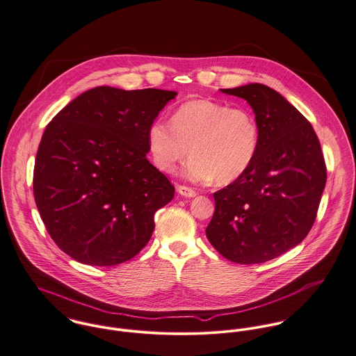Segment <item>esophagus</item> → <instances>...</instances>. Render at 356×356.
<instances>
[{
  "mask_svg": "<svg viewBox=\"0 0 356 356\" xmlns=\"http://www.w3.org/2000/svg\"><path fill=\"white\" fill-rule=\"evenodd\" d=\"M177 191H179L180 195L188 197V198H193V197L197 195V193H195L191 187H187V186H179V187H177Z\"/></svg>",
  "mask_w": 356,
  "mask_h": 356,
  "instance_id": "34e87169",
  "label": "esophagus"
}]
</instances>
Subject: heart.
Listing matches in <instances>:
<instances>
[{"label": "heart", "instance_id": "heart-1", "mask_svg": "<svg viewBox=\"0 0 356 356\" xmlns=\"http://www.w3.org/2000/svg\"><path fill=\"white\" fill-rule=\"evenodd\" d=\"M184 175L194 181L231 183L253 165L260 147L256 115L245 107H231L208 99L180 104L170 121L155 120L148 128L154 163L172 173L187 156Z\"/></svg>", "mask_w": 356, "mask_h": 356}]
</instances>
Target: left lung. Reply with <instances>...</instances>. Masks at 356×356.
<instances>
[{
  "label": "left lung",
  "instance_id": "left-lung-1",
  "mask_svg": "<svg viewBox=\"0 0 356 356\" xmlns=\"http://www.w3.org/2000/svg\"><path fill=\"white\" fill-rule=\"evenodd\" d=\"M221 92L252 106L260 147L248 172L214 193L207 236L227 260L260 264L308 235L326 184V163L312 125L282 95L261 83Z\"/></svg>",
  "mask_w": 356,
  "mask_h": 356
}]
</instances>
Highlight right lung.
<instances>
[{"label":"right lung","instance_id":"1","mask_svg":"<svg viewBox=\"0 0 356 356\" xmlns=\"http://www.w3.org/2000/svg\"><path fill=\"white\" fill-rule=\"evenodd\" d=\"M173 90L89 89L47 125L33 190L54 242L74 260L110 267L148 243L175 187L147 159L148 128Z\"/></svg>","mask_w":356,"mask_h":356}]
</instances>
